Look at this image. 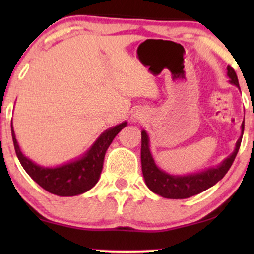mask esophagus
<instances>
[{
	"label": "esophagus",
	"mask_w": 254,
	"mask_h": 254,
	"mask_svg": "<svg viewBox=\"0 0 254 254\" xmlns=\"http://www.w3.org/2000/svg\"><path fill=\"white\" fill-rule=\"evenodd\" d=\"M143 118H144L143 114H142L141 112H138V111H137V112H135L133 116H131V120H133V121H138V120L143 119Z\"/></svg>",
	"instance_id": "1"
}]
</instances>
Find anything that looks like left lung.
I'll list each match as a JSON object with an SVG mask.
<instances>
[{"label":"left lung","mask_w":254,"mask_h":254,"mask_svg":"<svg viewBox=\"0 0 254 254\" xmlns=\"http://www.w3.org/2000/svg\"><path fill=\"white\" fill-rule=\"evenodd\" d=\"M228 76L230 78L231 84L239 89V83L236 71L230 65H228ZM243 133H244V123L242 124V136L238 138L234 152L228 156L220 165L204 170L202 172L192 173L186 176H172L169 175L158 168L152 158V155L149 149V136L147 131H141V164L142 173H143L145 184L152 192L168 199H187L193 195H196L203 190L214 186L215 184L223 178L225 173L231 168L237 152L242 143Z\"/></svg>","instance_id":"left-lung-1"}]
</instances>
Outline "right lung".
Masks as SVG:
<instances>
[{
	"instance_id": "add662e5",
	"label": "right lung",
	"mask_w": 254,
	"mask_h": 254,
	"mask_svg": "<svg viewBox=\"0 0 254 254\" xmlns=\"http://www.w3.org/2000/svg\"><path fill=\"white\" fill-rule=\"evenodd\" d=\"M126 126L127 123L125 121L105 130L81 158L57 168H44L24 156L17 143L12 125L11 135L13 147L20 164L38 185L55 195L74 196L88 192L96 185L102 173L107 148L112 143L117 134Z\"/></svg>"
}]
</instances>
